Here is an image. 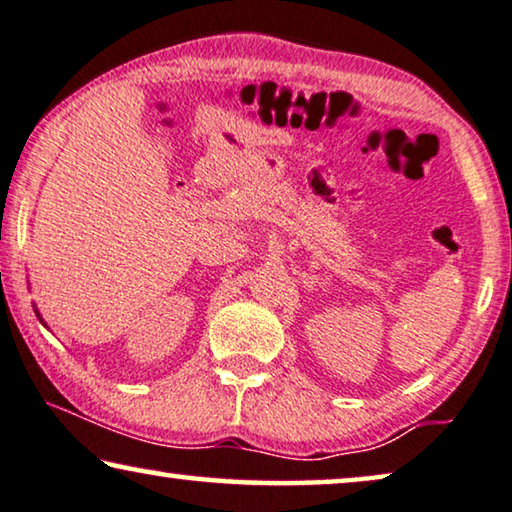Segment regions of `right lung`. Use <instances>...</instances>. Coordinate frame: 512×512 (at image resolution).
<instances>
[{
	"instance_id": "right-lung-1",
	"label": "right lung",
	"mask_w": 512,
	"mask_h": 512,
	"mask_svg": "<svg viewBox=\"0 0 512 512\" xmlns=\"http://www.w3.org/2000/svg\"><path fill=\"white\" fill-rule=\"evenodd\" d=\"M36 316H39V314H36Z\"/></svg>"
}]
</instances>
